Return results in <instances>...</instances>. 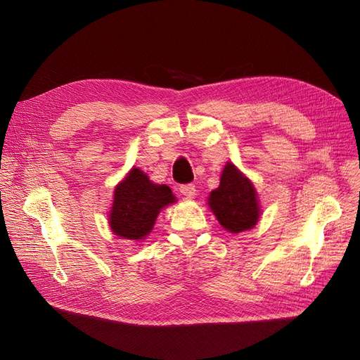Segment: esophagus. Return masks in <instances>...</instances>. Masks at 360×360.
I'll use <instances>...</instances> for the list:
<instances>
[{"instance_id":"1","label":"esophagus","mask_w":360,"mask_h":360,"mask_svg":"<svg viewBox=\"0 0 360 360\" xmlns=\"http://www.w3.org/2000/svg\"><path fill=\"white\" fill-rule=\"evenodd\" d=\"M180 192H181V195H184V197L193 198L195 193H197V189H195L193 184L189 183V184H181V186H180Z\"/></svg>"}]
</instances>
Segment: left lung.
I'll use <instances>...</instances> for the list:
<instances>
[{
  "label": "left lung",
  "mask_w": 360,
  "mask_h": 360,
  "mask_svg": "<svg viewBox=\"0 0 360 360\" xmlns=\"http://www.w3.org/2000/svg\"><path fill=\"white\" fill-rule=\"evenodd\" d=\"M209 207L225 230L234 234L250 230L259 219L254 184L231 162L222 171L219 188L212 191Z\"/></svg>",
  "instance_id": "8db88e82"
}]
</instances>
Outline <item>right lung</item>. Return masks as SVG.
I'll return each mask as SVG.
<instances>
[{"instance_id":"1","label":"right lung","mask_w":360,"mask_h":360,"mask_svg":"<svg viewBox=\"0 0 360 360\" xmlns=\"http://www.w3.org/2000/svg\"><path fill=\"white\" fill-rule=\"evenodd\" d=\"M176 201L167 184L150 181L147 174L139 168H132L114 191L110 212L111 230L129 240H141L153 230L163 207Z\"/></svg>"}]
</instances>
